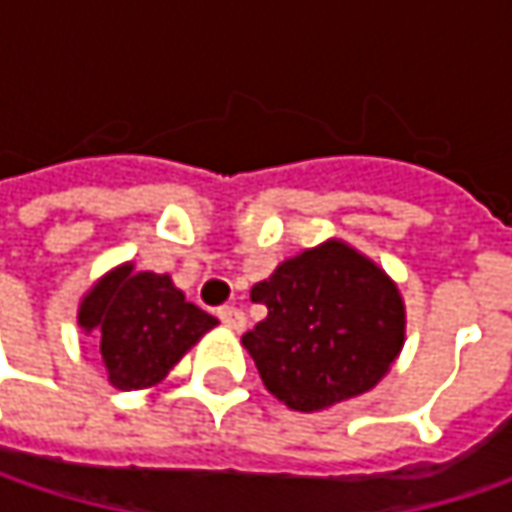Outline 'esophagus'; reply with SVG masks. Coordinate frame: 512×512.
<instances>
[{
  "label": "esophagus",
  "instance_id": "esophagus-1",
  "mask_svg": "<svg viewBox=\"0 0 512 512\" xmlns=\"http://www.w3.org/2000/svg\"><path fill=\"white\" fill-rule=\"evenodd\" d=\"M219 320H222V326L231 329V332H243V329H246V314H243L240 308H234V305L219 308Z\"/></svg>",
  "mask_w": 512,
  "mask_h": 512
}]
</instances>
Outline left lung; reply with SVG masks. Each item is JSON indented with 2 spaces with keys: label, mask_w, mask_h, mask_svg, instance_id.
<instances>
[{
  "label": "left lung",
  "mask_w": 512,
  "mask_h": 512,
  "mask_svg": "<svg viewBox=\"0 0 512 512\" xmlns=\"http://www.w3.org/2000/svg\"><path fill=\"white\" fill-rule=\"evenodd\" d=\"M266 320L243 335L272 397L323 412L370 391L406 341V305L394 278L344 240L302 249L252 287Z\"/></svg>",
  "instance_id": "1"
}]
</instances>
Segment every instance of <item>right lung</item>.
Returning <instances> with one entry per match:
<instances>
[{
    "label": "right lung",
    "instance_id": "1",
    "mask_svg": "<svg viewBox=\"0 0 512 512\" xmlns=\"http://www.w3.org/2000/svg\"><path fill=\"white\" fill-rule=\"evenodd\" d=\"M76 323L97 332L109 382L121 391H142L162 382L213 326L216 317L186 302L171 275L136 272L121 263L100 275L79 299Z\"/></svg>",
    "mask_w": 512,
    "mask_h": 512
}]
</instances>
